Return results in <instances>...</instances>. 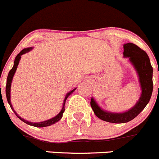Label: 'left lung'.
Here are the masks:
<instances>
[{"mask_svg":"<svg viewBox=\"0 0 159 159\" xmlns=\"http://www.w3.org/2000/svg\"><path fill=\"white\" fill-rule=\"evenodd\" d=\"M124 57L128 58L130 62L136 70L141 86V96L135 105L125 112L115 113L103 110L96 102L93 97L91 98L90 105L97 117L110 123L121 124L131 121L144 110L148 103L153 90L152 75L153 69L147 53L133 43L124 45Z\"/></svg>","mask_w":159,"mask_h":159,"instance_id":"obj_1","label":"left lung"}]
</instances>
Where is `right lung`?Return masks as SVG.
<instances>
[{"label":"right lung","mask_w":159,"mask_h":159,"mask_svg":"<svg viewBox=\"0 0 159 159\" xmlns=\"http://www.w3.org/2000/svg\"><path fill=\"white\" fill-rule=\"evenodd\" d=\"M32 48H33V47H29V48H24V49L21 50V51L20 52L18 55H17L16 57H15V61H14L13 67H12V69L10 70V72H9L8 76H7V84H6V97H7V102H8L11 108L12 111H14V113L16 114V116L20 119V120H22L23 122H25V123L27 124V125H31V126L37 127V128H44V127H48V126H50V125H54V124H56V122L59 121V120H61V118L62 117V114H63L64 111H65L66 100V99L68 98L69 96H70V94L73 93L76 90V88H75V89H72L71 91H70L69 93H67L66 95V97H65V99H64L62 110H61L60 112H59V114L56 116V117H52V118H51V119H48V120H44V121H42V122H37V123L30 122V121H28V120H25V119H23L22 117H20V116L17 114L16 111L14 110L11 103V83H12V80H13V77H14V75H15V72H16V70H17V68H18V63H19V61H20V59H21V56H22L23 54H25V53L30 52L31 49H32Z\"/></svg>","instance_id":"right-lung-1"}]
</instances>
